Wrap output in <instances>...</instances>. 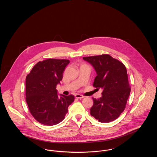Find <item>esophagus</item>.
Masks as SVG:
<instances>
[{"label": "esophagus", "mask_w": 157, "mask_h": 157, "mask_svg": "<svg viewBox=\"0 0 157 157\" xmlns=\"http://www.w3.org/2000/svg\"><path fill=\"white\" fill-rule=\"evenodd\" d=\"M75 98L76 99H82V98H84V97L82 96V95H80V94H76L75 95Z\"/></svg>", "instance_id": "esophagus-1"}]
</instances>
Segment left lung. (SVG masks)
Wrapping results in <instances>:
<instances>
[{
  "label": "left lung",
  "mask_w": 157,
  "mask_h": 157,
  "mask_svg": "<svg viewBox=\"0 0 157 157\" xmlns=\"http://www.w3.org/2000/svg\"><path fill=\"white\" fill-rule=\"evenodd\" d=\"M83 59L91 64L97 72L93 86L103 90L102 97L93 98L90 115L100 122L117 119L125 108L131 92L126 67L107 54L83 57Z\"/></svg>",
  "instance_id": "obj_1"
}]
</instances>
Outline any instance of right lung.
Masks as SVG:
<instances>
[{"instance_id": "right-lung-1", "label": "right lung", "mask_w": 157, "mask_h": 157, "mask_svg": "<svg viewBox=\"0 0 157 157\" xmlns=\"http://www.w3.org/2000/svg\"><path fill=\"white\" fill-rule=\"evenodd\" d=\"M69 63L67 59L39 62L26 78V101L30 113L39 123L52 126L64 120L74 96L58 97L56 85Z\"/></svg>"}]
</instances>
